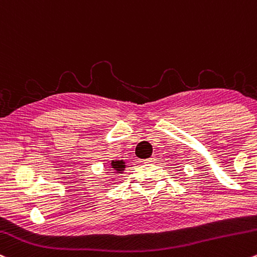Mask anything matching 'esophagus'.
I'll return each mask as SVG.
<instances>
[{"label": "esophagus", "mask_w": 257, "mask_h": 257, "mask_svg": "<svg viewBox=\"0 0 257 257\" xmlns=\"http://www.w3.org/2000/svg\"><path fill=\"white\" fill-rule=\"evenodd\" d=\"M155 161H156V159H155V157L152 156V157H150V159H148V160H144V162H145V163H154Z\"/></svg>", "instance_id": "esophagus-1"}]
</instances>
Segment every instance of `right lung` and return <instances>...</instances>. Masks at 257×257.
I'll return each instance as SVG.
<instances>
[{"instance_id": "1", "label": "right lung", "mask_w": 257, "mask_h": 257, "mask_svg": "<svg viewBox=\"0 0 257 257\" xmlns=\"http://www.w3.org/2000/svg\"><path fill=\"white\" fill-rule=\"evenodd\" d=\"M124 170H125V162L123 160H114L111 162V170H108L107 173L120 174Z\"/></svg>"}]
</instances>
